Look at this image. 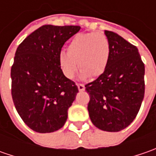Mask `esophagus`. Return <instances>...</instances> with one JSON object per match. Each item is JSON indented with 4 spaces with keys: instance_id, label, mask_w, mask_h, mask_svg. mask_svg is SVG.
<instances>
[{
    "instance_id": "34e87169",
    "label": "esophagus",
    "mask_w": 156,
    "mask_h": 156,
    "mask_svg": "<svg viewBox=\"0 0 156 156\" xmlns=\"http://www.w3.org/2000/svg\"><path fill=\"white\" fill-rule=\"evenodd\" d=\"M77 87H78L79 91H84L85 90V86L83 84H77Z\"/></svg>"
}]
</instances>
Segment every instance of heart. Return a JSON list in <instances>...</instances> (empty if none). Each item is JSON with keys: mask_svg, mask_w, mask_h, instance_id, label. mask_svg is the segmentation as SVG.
Segmentation results:
<instances>
[{"mask_svg": "<svg viewBox=\"0 0 156 156\" xmlns=\"http://www.w3.org/2000/svg\"><path fill=\"white\" fill-rule=\"evenodd\" d=\"M109 57L110 44L105 35L96 33L81 34L69 42L68 52L60 53L59 65L69 79L75 77L78 65L81 70V78H87L89 75L98 77L106 71Z\"/></svg>", "mask_w": 156, "mask_h": 156, "instance_id": "heart-1", "label": "heart"}]
</instances>
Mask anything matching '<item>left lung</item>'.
<instances>
[{
	"label": "left lung",
	"mask_w": 156,
	"mask_h": 156,
	"mask_svg": "<svg viewBox=\"0 0 156 156\" xmlns=\"http://www.w3.org/2000/svg\"><path fill=\"white\" fill-rule=\"evenodd\" d=\"M110 57L104 73L87 84V110L93 124L103 131L126 129L140 110L144 97L145 67L138 48L119 34L105 30Z\"/></svg>",
	"instance_id": "1"
}]
</instances>
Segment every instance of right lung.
Returning a JSON list of instances; mask_svg holds the SVG:
<instances>
[{
    "label": "right lung",
    "mask_w": 156,
    "mask_h": 156,
    "mask_svg": "<svg viewBox=\"0 0 156 156\" xmlns=\"http://www.w3.org/2000/svg\"><path fill=\"white\" fill-rule=\"evenodd\" d=\"M80 26L44 25L30 34L15 52L11 94L15 108L28 128L51 133L62 128L78 87L59 65L64 43Z\"/></svg>",
    "instance_id": "obj_1"
}]
</instances>
